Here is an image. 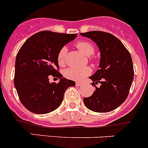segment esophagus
<instances>
[{"label": "esophagus", "instance_id": "esophagus-1", "mask_svg": "<svg viewBox=\"0 0 148 148\" xmlns=\"http://www.w3.org/2000/svg\"><path fill=\"white\" fill-rule=\"evenodd\" d=\"M83 84H84L83 82H76V85H77V86H82Z\"/></svg>", "mask_w": 148, "mask_h": 148}]
</instances>
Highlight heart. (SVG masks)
Listing matches in <instances>:
<instances>
[{
	"label": "heart",
	"mask_w": 148,
	"mask_h": 148,
	"mask_svg": "<svg viewBox=\"0 0 148 148\" xmlns=\"http://www.w3.org/2000/svg\"><path fill=\"white\" fill-rule=\"evenodd\" d=\"M77 49L85 56H89L92 55L95 52V46L89 41H79L76 44ZM68 51L66 46H63L59 51L57 54V62L60 66H64L66 62V53ZM92 70L89 67H70L66 69L64 71V74L66 78L73 80H80L83 79L84 77H86L91 74Z\"/></svg>",
	"instance_id": "b5f03b06"
}]
</instances>
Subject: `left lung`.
Returning <instances> with one entry per match:
<instances>
[{
	"instance_id": "1",
	"label": "left lung",
	"mask_w": 148,
	"mask_h": 148,
	"mask_svg": "<svg viewBox=\"0 0 148 148\" xmlns=\"http://www.w3.org/2000/svg\"><path fill=\"white\" fill-rule=\"evenodd\" d=\"M96 43L100 51L99 69L89 79L95 86L92 96L84 98L85 106L96 112H108L127 99L134 78L132 57L122 42L110 33L94 31L80 34ZM99 83L101 86L95 84Z\"/></svg>"
}]
</instances>
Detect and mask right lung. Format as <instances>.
Here are the masks:
<instances>
[{
	"mask_svg": "<svg viewBox=\"0 0 148 148\" xmlns=\"http://www.w3.org/2000/svg\"><path fill=\"white\" fill-rule=\"evenodd\" d=\"M77 36L49 31L31 36L21 47L15 64L14 85L20 101L31 112L47 114L60 106L65 91L75 82L62 77L57 54L60 49ZM50 75L60 78L49 82Z\"/></svg>",
	"mask_w": 148,
	"mask_h": 148,
	"instance_id": "obj_1",
	"label": "right lung"
}]
</instances>
